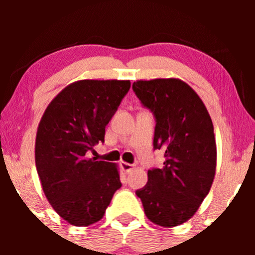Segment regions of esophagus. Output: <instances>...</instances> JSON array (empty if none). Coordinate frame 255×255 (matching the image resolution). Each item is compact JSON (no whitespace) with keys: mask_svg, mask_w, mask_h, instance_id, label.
Instances as JSON below:
<instances>
[{"mask_svg":"<svg viewBox=\"0 0 255 255\" xmlns=\"http://www.w3.org/2000/svg\"><path fill=\"white\" fill-rule=\"evenodd\" d=\"M120 165H121L122 170H124L125 172H127V174H128V172H130L134 169V165L129 164V163H127V162H121V163H120Z\"/></svg>","mask_w":255,"mask_h":255,"instance_id":"1","label":"esophagus"}]
</instances>
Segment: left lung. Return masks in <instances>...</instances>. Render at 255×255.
<instances>
[{"instance_id":"1","label":"left lung","mask_w":255,"mask_h":255,"mask_svg":"<svg viewBox=\"0 0 255 255\" xmlns=\"http://www.w3.org/2000/svg\"><path fill=\"white\" fill-rule=\"evenodd\" d=\"M133 90L156 118L153 146L162 168L147 171L136 191L146 217L172 228L191 219L211 189L217 165L212 120L198 93L176 78L136 80Z\"/></svg>"}]
</instances>
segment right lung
<instances>
[{
  "instance_id": "add662e5",
  "label": "right lung",
  "mask_w": 255,
  "mask_h": 255,
  "mask_svg": "<svg viewBox=\"0 0 255 255\" xmlns=\"http://www.w3.org/2000/svg\"><path fill=\"white\" fill-rule=\"evenodd\" d=\"M129 80H79L49 103L38 125L34 157L44 194L75 227L101 221L121 187L116 163L87 158L129 91Z\"/></svg>"
}]
</instances>
